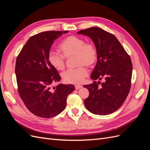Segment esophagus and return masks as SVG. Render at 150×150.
I'll list each match as a JSON object with an SVG mask.
<instances>
[{
  "label": "esophagus",
  "instance_id": "1",
  "mask_svg": "<svg viewBox=\"0 0 150 150\" xmlns=\"http://www.w3.org/2000/svg\"><path fill=\"white\" fill-rule=\"evenodd\" d=\"M83 88V86H81V85L77 84V85H76V86H75V88H76V89H80V88Z\"/></svg>",
  "mask_w": 150,
  "mask_h": 150
}]
</instances>
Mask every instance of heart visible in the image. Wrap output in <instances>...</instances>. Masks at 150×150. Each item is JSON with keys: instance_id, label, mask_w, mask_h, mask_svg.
<instances>
[{"instance_id": "heart-1", "label": "heart", "mask_w": 150, "mask_h": 150, "mask_svg": "<svg viewBox=\"0 0 150 150\" xmlns=\"http://www.w3.org/2000/svg\"><path fill=\"white\" fill-rule=\"evenodd\" d=\"M59 48L62 54L51 51L48 54V61L51 66L58 71L64 69L65 58L75 56L76 64L79 67L69 69L62 74L63 81L67 84H78L83 82L88 75V71L84 65L93 66L98 59V51L92 43L86 42L82 38L70 35L60 43Z\"/></svg>"}]
</instances>
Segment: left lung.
<instances>
[{
  "mask_svg": "<svg viewBox=\"0 0 150 150\" xmlns=\"http://www.w3.org/2000/svg\"><path fill=\"white\" fill-rule=\"evenodd\" d=\"M78 34L89 37L97 49L98 61L91 78L103 79L102 83L94 81L84 86L89 92L84 105L94 115L111 114L121 106L129 94L133 69L131 58L115 36L101 28L93 27Z\"/></svg>",
  "mask_w": 150,
  "mask_h": 150,
  "instance_id": "8db88e82",
  "label": "left lung"
}]
</instances>
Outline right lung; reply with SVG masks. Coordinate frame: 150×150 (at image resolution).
Returning <instances> with one entry per match:
<instances>
[{
    "label": "right lung",
    "mask_w": 150,
    "mask_h": 150,
    "mask_svg": "<svg viewBox=\"0 0 150 150\" xmlns=\"http://www.w3.org/2000/svg\"><path fill=\"white\" fill-rule=\"evenodd\" d=\"M65 31H46L30 37L18 55L15 67L18 93L26 108L34 115L45 118L55 116L64 110L72 84L57 85L61 76L48 61L54 41Z\"/></svg>",
    "instance_id": "1"
}]
</instances>
